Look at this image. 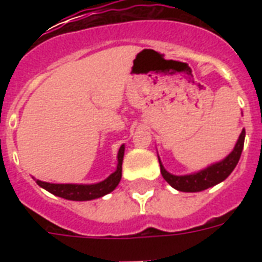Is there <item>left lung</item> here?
<instances>
[{"label": "left lung", "instance_id": "obj_1", "mask_svg": "<svg viewBox=\"0 0 262 262\" xmlns=\"http://www.w3.org/2000/svg\"><path fill=\"white\" fill-rule=\"evenodd\" d=\"M244 143H245V130H242L238 143L235 144L234 151L226 158L224 160L219 162V163L212 164L208 168L203 170V171L195 172V174L190 175H172L164 170V167L160 164V172L163 175V178L171 185L174 189L179 191H201L205 190L208 187H212L217 185L219 182L224 181L227 178L228 175L231 174L232 170L235 168V166L239 162L241 154L244 149Z\"/></svg>", "mask_w": 262, "mask_h": 262}]
</instances>
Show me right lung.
<instances>
[{"instance_id":"obj_1","label":"right lung","mask_w":262,"mask_h":262,"mask_svg":"<svg viewBox=\"0 0 262 262\" xmlns=\"http://www.w3.org/2000/svg\"><path fill=\"white\" fill-rule=\"evenodd\" d=\"M125 147L121 145L118 151V166L113 174L107 179L94 185H72V183H49L42 182L36 179V183L39 186L50 191L51 194L58 195L65 200H72V201H88V200L99 199L104 194H108L115 187L118 186L121 177H122V160Z\"/></svg>"}]
</instances>
